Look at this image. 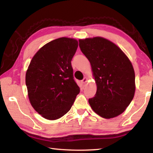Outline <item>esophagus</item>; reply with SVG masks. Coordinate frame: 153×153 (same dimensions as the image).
Instances as JSON below:
<instances>
[{
  "mask_svg": "<svg viewBox=\"0 0 153 153\" xmlns=\"http://www.w3.org/2000/svg\"><path fill=\"white\" fill-rule=\"evenodd\" d=\"M87 82H88V79L86 78V77H84V78L82 80V84L83 86H84L85 85H86Z\"/></svg>",
  "mask_w": 153,
  "mask_h": 153,
  "instance_id": "obj_1",
  "label": "esophagus"
}]
</instances>
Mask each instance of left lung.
<instances>
[{"label": "left lung", "instance_id": "8db88e82", "mask_svg": "<svg viewBox=\"0 0 153 153\" xmlns=\"http://www.w3.org/2000/svg\"><path fill=\"white\" fill-rule=\"evenodd\" d=\"M82 53L88 59L97 90L89 98L92 110L110 119L122 113L135 93V73L130 61L117 45L101 37L79 40Z\"/></svg>", "mask_w": 153, "mask_h": 153}]
</instances>
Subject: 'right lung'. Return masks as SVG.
I'll list each match as a JSON object with an SVG mask.
<instances>
[{
    "label": "right lung",
    "instance_id": "right-lung-1",
    "mask_svg": "<svg viewBox=\"0 0 153 153\" xmlns=\"http://www.w3.org/2000/svg\"><path fill=\"white\" fill-rule=\"evenodd\" d=\"M77 46L78 42L73 38H57L43 46L30 62L25 74L28 97L45 119L63 117L79 93L71 66Z\"/></svg>",
    "mask_w": 153,
    "mask_h": 153
}]
</instances>
